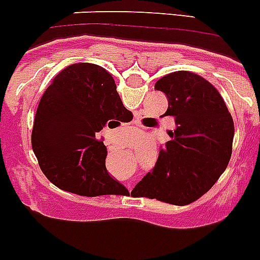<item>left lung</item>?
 Returning <instances> with one entry per match:
<instances>
[{"instance_id": "left-lung-1", "label": "left lung", "mask_w": 260, "mask_h": 260, "mask_svg": "<svg viewBox=\"0 0 260 260\" xmlns=\"http://www.w3.org/2000/svg\"><path fill=\"white\" fill-rule=\"evenodd\" d=\"M155 89L168 98L165 115L176 128L159 151L151 172L132 190L133 197L189 205L209 191L232 155L235 124L220 93L202 76L176 71L159 79Z\"/></svg>"}]
</instances>
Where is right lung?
Instances as JSON below:
<instances>
[{"instance_id": "1", "label": "right lung", "mask_w": 260, "mask_h": 260, "mask_svg": "<svg viewBox=\"0 0 260 260\" xmlns=\"http://www.w3.org/2000/svg\"><path fill=\"white\" fill-rule=\"evenodd\" d=\"M133 119L113 76L93 63H75L53 79L40 100L32 149L49 181L62 190L97 197L128 191L107 174V150L97 135Z\"/></svg>"}]
</instances>
